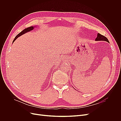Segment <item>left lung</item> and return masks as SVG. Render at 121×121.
Returning <instances> with one entry per match:
<instances>
[{
    "instance_id": "obj_1",
    "label": "left lung",
    "mask_w": 121,
    "mask_h": 121,
    "mask_svg": "<svg viewBox=\"0 0 121 121\" xmlns=\"http://www.w3.org/2000/svg\"><path fill=\"white\" fill-rule=\"evenodd\" d=\"M96 41H106L108 43H109V41L107 39V38L106 37H105V36L101 35L99 33H98L97 35V37L96 38Z\"/></svg>"
}]
</instances>
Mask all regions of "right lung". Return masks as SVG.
<instances>
[{
    "mask_svg": "<svg viewBox=\"0 0 121 121\" xmlns=\"http://www.w3.org/2000/svg\"><path fill=\"white\" fill-rule=\"evenodd\" d=\"M33 29H34V27H33V26H31V27H28V28H27L24 29L23 30H22V31L21 32H20V33L18 34L16 36V37L15 38V39H14V41H13V43H14V41L17 39V38L18 37H20V36H22V35H23V34H25V33H26V32H29V31H31V30H33Z\"/></svg>",
    "mask_w": 121,
    "mask_h": 121,
    "instance_id": "1",
    "label": "right lung"
}]
</instances>
